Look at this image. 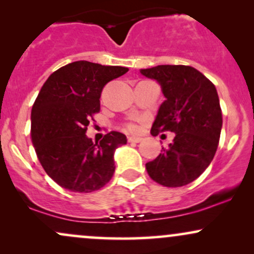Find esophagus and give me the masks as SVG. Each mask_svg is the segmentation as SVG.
I'll use <instances>...</instances> for the list:
<instances>
[{"mask_svg": "<svg viewBox=\"0 0 254 254\" xmlns=\"http://www.w3.org/2000/svg\"><path fill=\"white\" fill-rule=\"evenodd\" d=\"M127 141H129L130 143H139V142H142V138L141 137H129Z\"/></svg>", "mask_w": 254, "mask_h": 254, "instance_id": "1", "label": "esophagus"}]
</instances>
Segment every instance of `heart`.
Wrapping results in <instances>:
<instances>
[{"label": "heart", "instance_id": "heart-1", "mask_svg": "<svg viewBox=\"0 0 254 254\" xmlns=\"http://www.w3.org/2000/svg\"><path fill=\"white\" fill-rule=\"evenodd\" d=\"M127 127L130 131H133V132H136V131H139V129H141V125H139V123H129L127 125Z\"/></svg>", "mask_w": 254, "mask_h": 254}]
</instances>
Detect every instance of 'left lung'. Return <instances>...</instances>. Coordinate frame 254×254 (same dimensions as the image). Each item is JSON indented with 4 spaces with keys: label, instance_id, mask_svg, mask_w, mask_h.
<instances>
[{
    "label": "left lung",
    "instance_id": "1",
    "mask_svg": "<svg viewBox=\"0 0 254 254\" xmlns=\"http://www.w3.org/2000/svg\"><path fill=\"white\" fill-rule=\"evenodd\" d=\"M160 83L166 100L151 127V135L176 133L168 148L145 164L154 182L179 188L196 180L214 159L222 129V111L214 83L189 65L141 69Z\"/></svg>",
    "mask_w": 254,
    "mask_h": 254
}]
</instances>
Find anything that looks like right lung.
<instances>
[{
  "label": "right lung",
  "mask_w": 254,
  "mask_h": 254,
  "mask_svg": "<svg viewBox=\"0 0 254 254\" xmlns=\"http://www.w3.org/2000/svg\"><path fill=\"white\" fill-rule=\"evenodd\" d=\"M127 70L77 61L52 72L43 84L32 107V143L46 174L63 189L97 191L115 173L113 154L127 144V137L111 131L93 143L86 131L100 111L105 84Z\"/></svg>",
  "instance_id": "right-lung-1"
}]
</instances>
